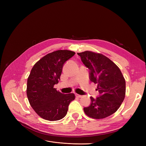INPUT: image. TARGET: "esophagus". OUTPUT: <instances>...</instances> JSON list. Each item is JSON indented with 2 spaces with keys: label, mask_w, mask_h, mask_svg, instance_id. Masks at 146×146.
Segmentation results:
<instances>
[{
  "label": "esophagus",
  "mask_w": 146,
  "mask_h": 146,
  "mask_svg": "<svg viewBox=\"0 0 146 146\" xmlns=\"http://www.w3.org/2000/svg\"><path fill=\"white\" fill-rule=\"evenodd\" d=\"M76 96L77 97V98H82V96L80 95V94H76Z\"/></svg>",
  "instance_id": "1"
}]
</instances>
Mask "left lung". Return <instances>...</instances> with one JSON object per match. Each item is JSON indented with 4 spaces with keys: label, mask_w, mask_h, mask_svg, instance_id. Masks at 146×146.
I'll return each mask as SVG.
<instances>
[{
    "label": "left lung",
    "mask_w": 146,
    "mask_h": 146,
    "mask_svg": "<svg viewBox=\"0 0 146 146\" xmlns=\"http://www.w3.org/2000/svg\"><path fill=\"white\" fill-rule=\"evenodd\" d=\"M83 63L90 69V79L98 84L99 96L91 97V105L83 108L88 116L103 119L120 107L125 96V80L117 66L105 55L91 51L77 53Z\"/></svg>",
    "instance_id": "obj_1"
}]
</instances>
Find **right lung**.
<instances>
[{"mask_svg": "<svg viewBox=\"0 0 146 146\" xmlns=\"http://www.w3.org/2000/svg\"><path fill=\"white\" fill-rule=\"evenodd\" d=\"M75 54L68 50L54 51L43 56L31 70L27 98L34 111L44 119L55 121L63 118L70 102L75 99L74 93L64 94L54 88L60 80L64 63Z\"/></svg>", "mask_w": 146, "mask_h": 146, "instance_id": "obj_1", "label": "right lung"}]
</instances>
